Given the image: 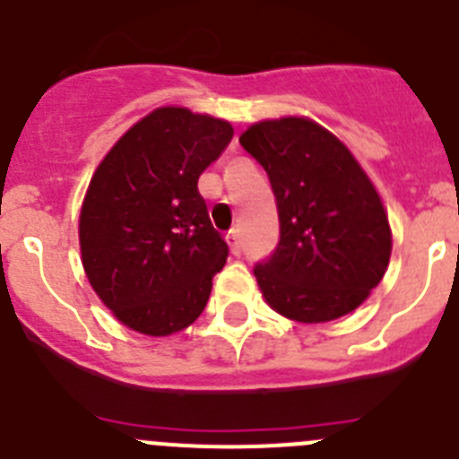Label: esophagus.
I'll return each mask as SVG.
<instances>
[{"mask_svg":"<svg viewBox=\"0 0 459 459\" xmlns=\"http://www.w3.org/2000/svg\"><path fill=\"white\" fill-rule=\"evenodd\" d=\"M229 245H230V251H233V255L242 254V239H239V230H230Z\"/></svg>","mask_w":459,"mask_h":459,"instance_id":"34e87169","label":"esophagus"}]
</instances>
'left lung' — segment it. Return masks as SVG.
Returning <instances> with one entry per match:
<instances>
[{
  "mask_svg": "<svg viewBox=\"0 0 459 459\" xmlns=\"http://www.w3.org/2000/svg\"><path fill=\"white\" fill-rule=\"evenodd\" d=\"M239 143L270 176L279 210V247L254 270L267 307L304 325L361 307L389 267L394 238L352 151L307 117L258 121Z\"/></svg>",
  "mask_w": 459,
  "mask_h": 459,
  "instance_id": "left-lung-1",
  "label": "left lung"
}]
</instances>
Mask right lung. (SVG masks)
Returning <instances> with one entry per match:
<instances>
[{
    "label": "right lung",
    "instance_id": "right-lung-1",
    "mask_svg": "<svg viewBox=\"0 0 459 459\" xmlns=\"http://www.w3.org/2000/svg\"><path fill=\"white\" fill-rule=\"evenodd\" d=\"M230 139L224 118L158 107L93 171L80 212L82 265L132 332L171 336L204 313L229 247L196 183Z\"/></svg>",
    "mask_w": 459,
    "mask_h": 459
}]
</instances>
